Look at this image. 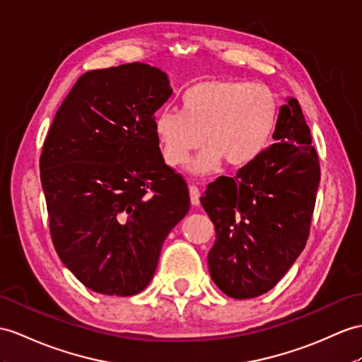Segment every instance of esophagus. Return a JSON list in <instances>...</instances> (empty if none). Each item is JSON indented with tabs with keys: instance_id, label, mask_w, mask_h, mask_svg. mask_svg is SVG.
<instances>
[{
	"instance_id": "1",
	"label": "esophagus",
	"mask_w": 362,
	"mask_h": 362,
	"mask_svg": "<svg viewBox=\"0 0 362 362\" xmlns=\"http://www.w3.org/2000/svg\"><path fill=\"white\" fill-rule=\"evenodd\" d=\"M189 193H190L192 206H198L199 204V189L195 186V184L189 186Z\"/></svg>"
}]
</instances>
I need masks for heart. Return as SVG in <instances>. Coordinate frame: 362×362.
<instances>
[{
    "mask_svg": "<svg viewBox=\"0 0 362 362\" xmlns=\"http://www.w3.org/2000/svg\"><path fill=\"white\" fill-rule=\"evenodd\" d=\"M181 110L161 109L153 130L165 164L181 167L204 144L192 161L190 172L207 175L224 160L228 165L249 164L266 147L275 126L276 101L266 86L240 79H206L181 96Z\"/></svg>",
    "mask_w": 362,
    "mask_h": 362,
    "instance_id": "b5f03b06",
    "label": "heart"
}]
</instances>
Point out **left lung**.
I'll return each instance as SVG.
<instances>
[{"mask_svg": "<svg viewBox=\"0 0 362 362\" xmlns=\"http://www.w3.org/2000/svg\"><path fill=\"white\" fill-rule=\"evenodd\" d=\"M273 139L235 178L210 182L201 204L215 224L214 283L235 299L278 284L305 247L320 186V161L301 105H281Z\"/></svg>", "mask_w": 362, "mask_h": 362, "instance_id": "left-lung-1", "label": "left lung"}]
</instances>
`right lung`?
Segmentation results:
<instances>
[{
	"mask_svg": "<svg viewBox=\"0 0 362 362\" xmlns=\"http://www.w3.org/2000/svg\"><path fill=\"white\" fill-rule=\"evenodd\" d=\"M172 92L167 74L148 64L92 70L78 78L44 141L52 241L96 293L144 290L164 240L190 209L187 184L164 163L153 130Z\"/></svg>",
	"mask_w": 362,
	"mask_h": 362,
	"instance_id": "right-lung-1",
	"label": "right lung"
}]
</instances>
